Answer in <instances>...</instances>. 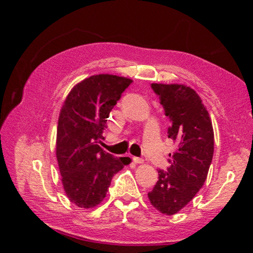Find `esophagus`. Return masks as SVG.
Instances as JSON below:
<instances>
[{"label": "esophagus", "instance_id": "34e87169", "mask_svg": "<svg viewBox=\"0 0 253 253\" xmlns=\"http://www.w3.org/2000/svg\"><path fill=\"white\" fill-rule=\"evenodd\" d=\"M132 161H134L136 164H143L144 163V160L143 158H140V157H136V156H134L132 157Z\"/></svg>", "mask_w": 253, "mask_h": 253}]
</instances>
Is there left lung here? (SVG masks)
Listing matches in <instances>:
<instances>
[{
	"label": "left lung",
	"mask_w": 253,
	"mask_h": 253,
	"mask_svg": "<svg viewBox=\"0 0 253 253\" xmlns=\"http://www.w3.org/2000/svg\"><path fill=\"white\" fill-rule=\"evenodd\" d=\"M169 118V138L177 144L168 172L158 169V181L148 193L154 208L166 215L176 214L194 198L208 177L214 152L210 115L200 96L184 84H152Z\"/></svg>",
	"instance_id": "1"
}]
</instances>
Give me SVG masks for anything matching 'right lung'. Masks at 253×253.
<instances>
[{"label": "right lung", "mask_w": 253, "mask_h": 253, "mask_svg": "<svg viewBox=\"0 0 253 253\" xmlns=\"http://www.w3.org/2000/svg\"><path fill=\"white\" fill-rule=\"evenodd\" d=\"M131 79L96 75L71 89L60 110L55 155L63 188L77 207L89 209L106 198L111 178L130 163L115 157L99 144L107 118Z\"/></svg>", "instance_id": "obj_1"}]
</instances>
